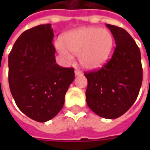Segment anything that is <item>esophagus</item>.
I'll use <instances>...</instances> for the list:
<instances>
[{
	"label": "esophagus",
	"mask_w": 150,
	"mask_h": 150,
	"mask_svg": "<svg viewBox=\"0 0 150 150\" xmlns=\"http://www.w3.org/2000/svg\"><path fill=\"white\" fill-rule=\"evenodd\" d=\"M75 76H79V75H83V73H82L79 70H75Z\"/></svg>",
	"instance_id": "esophagus-1"
}]
</instances>
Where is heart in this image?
<instances>
[{
    "label": "heart",
    "mask_w": 150,
    "mask_h": 150,
    "mask_svg": "<svg viewBox=\"0 0 150 150\" xmlns=\"http://www.w3.org/2000/svg\"><path fill=\"white\" fill-rule=\"evenodd\" d=\"M54 45L66 59L71 60L72 54H78L83 67L96 70L109 59L114 46V37L107 29L82 26L65 34L62 40L55 41Z\"/></svg>",
    "instance_id": "1"
}]
</instances>
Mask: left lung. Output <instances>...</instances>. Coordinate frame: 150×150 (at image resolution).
Returning a JSON list of instances; mask_svg holds the SVG:
<instances>
[{
    "label": "left lung",
    "mask_w": 150,
    "mask_h": 150,
    "mask_svg": "<svg viewBox=\"0 0 150 150\" xmlns=\"http://www.w3.org/2000/svg\"><path fill=\"white\" fill-rule=\"evenodd\" d=\"M106 26L114 37L116 48L102 68L84 74L88 79L86 100L99 116L116 119L129 110L138 96L142 83L141 52L125 30Z\"/></svg>",
    "instance_id": "obj_1"
}]
</instances>
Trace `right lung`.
<instances>
[{
	"instance_id": "1",
	"label": "right lung",
	"mask_w": 150,
	"mask_h": 150,
	"mask_svg": "<svg viewBox=\"0 0 150 150\" xmlns=\"http://www.w3.org/2000/svg\"><path fill=\"white\" fill-rule=\"evenodd\" d=\"M51 24L39 25L19 36L8 54V83L18 108L38 122L61 111L74 79L73 68L56 63Z\"/></svg>"
}]
</instances>
